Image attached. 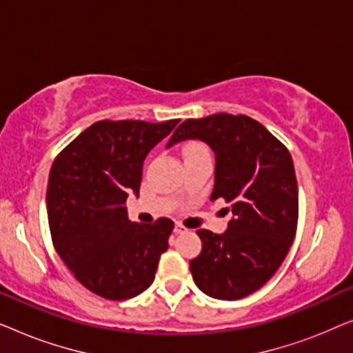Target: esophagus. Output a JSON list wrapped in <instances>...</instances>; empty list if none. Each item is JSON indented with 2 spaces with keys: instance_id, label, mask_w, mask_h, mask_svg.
Listing matches in <instances>:
<instances>
[{
  "instance_id": "1",
  "label": "esophagus",
  "mask_w": 353,
  "mask_h": 353,
  "mask_svg": "<svg viewBox=\"0 0 353 353\" xmlns=\"http://www.w3.org/2000/svg\"><path fill=\"white\" fill-rule=\"evenodd\" d=\"M173 231H175L176 234H183V233H186L188 230H186L185 226H183L181 223H176V225H175V230H173Z\"/></svg>"
}]
</instances>
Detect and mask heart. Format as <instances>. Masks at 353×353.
<instances>
[{"mask_svg": "<svg viewBox=\"0 0 353 353\" xmlns=\"http://www.w3.org/2000/svg\"><path fill=\"white\" fill-rule=\"evenodd\" d=\"M199 148H202V146H194V148H191L190 151H194V149H199Z\"/></svg>", "mask_w": 353, "mask_h": 353, "instance_id": "b5f03b06", "label": "heart"}]
</instances>
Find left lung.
Returning a JSON list of instances; mask_svg holds the SVG:
<instances>
[{"mask_svg":"<svg viewBox=\"0 0 353 353\" xmlns=\"http://www.w3.org/2000/svg\"><path fill=\"white\" fill-rule=\"evenodd\" d=\"M201 139L215 154L210 201L225 199L233 219L223 234L199 230L202 250L190 262L207 296L238 301L263 286L286 259L296 236L299 192L292 157L262 123L248 115L188 119L167 148Z\"/></svg>","mask_w":353,"mask_h":353,"instance_id":"8db88e82","label":"left lung"}]
</instances>
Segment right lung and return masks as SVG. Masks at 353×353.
Here are the masks:
<instances>
[{
    "mask_svg": "<svg viewBox=\"0 0 353 353\" xmlns=\"http://www.w3.org/2000/svg\"><path fill=\"white\" fill-rule=\"evenodd\" d=\"M178 119L99 120L81 132L51 167L46 204L52 244L80 284L108 301L137 297L151 286L173 231L170 219L128 220L143 162Z\"/></svg>",
    "mask_w": 353,
    "mask_h": 353,
    "instance_id": "add662e5",
    "label": "right lung"
}]
</instances>
